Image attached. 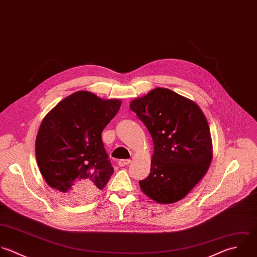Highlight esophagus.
Masks as SVG:
<instances>
[{"label": "esophagus", "instance_id": "obj_1", "mask_svg": "<svg viewBox=\"0 0 257 257\" xmlns=\"http://www.w3.org/2000/svg\"><path fill=\"white\" fill-rule=\"evenodd\" d=\"M130 162H131L130 159H120V160H118V165L120 167H123V166L128 165Z\"/></svg>", "mask_w": 257, "mask_h": 257}]
</instances>
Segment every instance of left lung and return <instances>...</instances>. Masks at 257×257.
I'll return each instance as SVG.
<instances>
[{"mask_svg":"<svg viewBox=\"0 0 257 257\" xmlns=\"http://www.w3.org/2000/svg\"><path fill=\"white\" fill-rule=\"evenodd\" d=\"M154 144L150 174L141 190L158 203L184 198L207 172L212 142L207 120L193 101L166 88H156L130 103Z\"/></svg>","mask_w":257,"mask_h":257,"instance_id":"obj_1","label":"left lung"}]
</instances>
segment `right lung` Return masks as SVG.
Instances as JSON below:
<instances>
[{
	"label": "right lung",
	"instance_id": "obj_1",
	"mask_svg": "<svg viewBox=\"0 0 257 257\" xmlns=\"http://www.w3.org/2000/svg\"><path fill=\"white\" fill-rule=\"evenodd\" d=\"M120 106L118 99L79 91L46 115L36 139V157L50 187L78 200H88L105 187L114 169L101 133Z\"/></svg>",
	"mask_w": 257,
	"mask_h": 257
}]
</instances>
